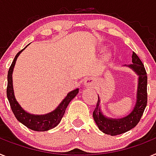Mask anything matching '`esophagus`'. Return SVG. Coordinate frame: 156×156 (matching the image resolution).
Wrapping results in <instances>:
<instances>
[{
    "instance_id": "obj_1",
    "label": "esophagus",
    "mask_w": 156,
    "mask_h": 156,
    "mask_svg": "<svg viewBox=\"0 0 156 156\" xmlns=\"http://www.w3.org/2000/svg\"><path fill=\"white\" fill-rule=\"evenodd\" d=\"M94 83V80L93 78H87L84 80V85L87 87H93V85Z\"/></svg>"
}]
</instances>
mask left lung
Wrapping results in <instances>:
<instances>
[{"label":"left lung","instance_id":"obj_1","mask_svg":"<svg viewBox=\"0 0 156 156\" xmlns=\"http://www.w3.org/2000/svg\"><path fill=\"white\" fill-rule=\"evenodd\" d=\"M133 64L129 65L133 69L139 76V83L137 89V101L136 106L128 116L121 119H110L107 118L101 113L99 110V102L100 99L98 96V102L96 106L93 111V118L94 122L97 124L98 129L104 133L111 136H116L124 133L129 130L135 127L140 122L145 107L147 102V73L145 70L144 65L142 63L141 60L140 59L135 53L132 56Z\"/></svg>","mask_w":156,"mask_h":156}]
</instances>
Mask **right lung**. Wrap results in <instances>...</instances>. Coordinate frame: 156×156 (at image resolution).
<instances>
[{"instance_id": "right-lung-1", "label": "right lung", "mask_w": 156, "mask_h": 156, "mask_svg": "<svg viewBox=\"0 0 156 156\" xmlns=\"http://www.w3.org/2000/svg\"><path fill=\"white\" fill-rule=\"evenodd\" d=\"M24 49H23L22 50H20L16 55L11 66L9 68V72H8V99H9V104H10V106H11V109L12 110L15 117L23 125H24L26 127H27L28 129H30L31 130H34V131L42 132L46 131V130H50L51 129H54V127H56L60 123L61 120H62V118L64 116V114H65V110L67 108L68 105L69 104L70 101L79 93V89H76L74 91H72L71 92H69L67 94V96L65 98V99L62 101V103L57 107V109L54 110L53 112L50 113V114H44V115H34V114H30L29 113L26 112L20 106V104L17 102V101L16 100L12 86L13 68H14L16 61L18 56L20 55V54Z\"/></svg>"}]
</instances>
